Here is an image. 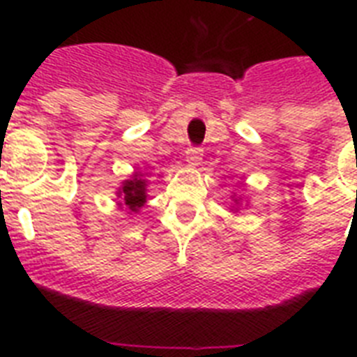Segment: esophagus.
Listing matches in <instances>:
<instances>
[{"label": "esophagus", "instance_id": "34e87169", "mask_svg": "<svg viewBox=\"0 0 357 357\" xmlns=\"http://www.w3.org/2000/svg\"><path fill=\"white\" fill-rule=\"evenodd\" d=\"M202 155H204V150L202 148H196V146H190L189 150L185 151V161L189 165H198L202 161Z\"/></svg>", "mask_w": 357, "mask_h": 357}]
</instances>
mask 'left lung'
<instances>
[{
  "label": "left lung",
  "mask_w": 357,
  "mask_h": 357,
  "mask_svg": "<svg viewBox=\"0 0 357 357\" xmlns=\"http://www.w3.org/2000/svg\"><path fill=\"white\" fill-rule=\"evenodd\" d=\"M235 202H237V200H235Z\"/></svg>",
  "instance_id": "8db88e82"
}]
</instances>
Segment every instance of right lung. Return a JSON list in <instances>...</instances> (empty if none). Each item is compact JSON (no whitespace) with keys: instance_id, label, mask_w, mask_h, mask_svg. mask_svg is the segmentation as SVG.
Segmentation results:
<instances>
[{"instance_id":"right-lung-1","label":"right lung","mask_w":357,"mask_h":357,"mask_svg":"<svg viewBox=\"0 0 357 357\" xmlns=\"http://www.w3.org/2000/svg\"><path fill=\"white\" fill-rule=\"evenodd\" d=\"M119 198H122L120 206L128 207L131 213H137L146 204V179L140 174H133V178L126 179L119 189Z\"/></svg>"}]
</instances>
